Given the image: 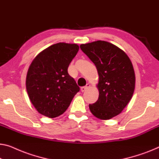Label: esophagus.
I'll use <instances>...</instances> for the list:
<instances>
[{
	"label": "esophagus",
	"instance_id": "1",
	"mask_svg": "<svg viewBox=\"0 0 159 159\" xmlns=\"http://www.w3.org/2000/svg\"><path fill=\"white\" fill-rule=\"evenodd\" d=\"M90 86H91V85H90L89 84H87L85 86H83V87L80 88V90H81L82 92H84L85 91H86V90L89 89Z\"/></svg>",
	"mask_w": 159,
	"mask_h": 159
}]
</instances>
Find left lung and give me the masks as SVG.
<instances>
[{"instance_id": "obj_1", "label": "left lung", "mask_w": 159, "mask_h": 159, "mask_svg": "<svg viewBox=\"0 0 159 159\" xmlns=\"http://www.w3.org/2000/svg\"><path fill=\"white\" fill-rule=\"evenodd\" d=\"M80 48L99 75L98 99L89 104L90 111L96 118L110 119L121 113L134 94L136 78L131 61L124 51L104 41L81 44Z\"/></svg>"}]
</instances>
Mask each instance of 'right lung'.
I'll return each instance as SVG.
<instances>
[{
	"instance_id": "right-lung-1",
	"label": "right lung",
	"mask_w": 159,
	"mask_h": 159,
	"mask_svg": "<svg viewBox=\"0 0 159 159\" xmlns=\"http://www.w3.org/2000/svg\"><path fill=\"white\" fill-rule=\"evenodd\" d=\"M77 44L58 43L43 50L32 61L26 90L35 109L48 118L63 114L80 91L68 68L79 51Z\"/></svg>"
}]
</instances>
